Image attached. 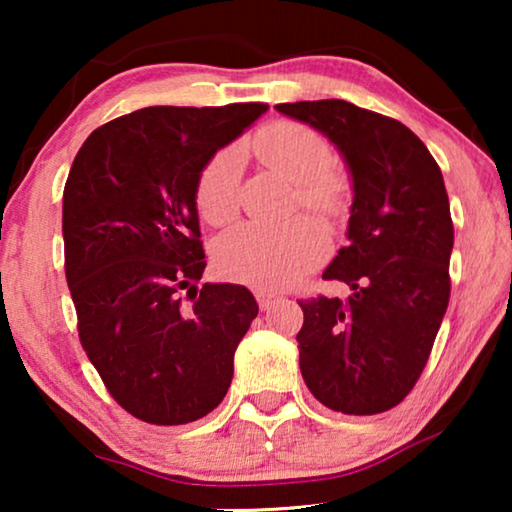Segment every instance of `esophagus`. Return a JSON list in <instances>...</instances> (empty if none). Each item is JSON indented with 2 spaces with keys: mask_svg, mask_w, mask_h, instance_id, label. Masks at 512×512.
<instances>
[{
  "mask_svg": "<svg viewBox=\"0 0 512 512\" xmlns=\"http://www.w3.org/2000/svg\"><path fill=\"white\" fill-rule=\"evenodd\" d=\"M256 300H258V305H261V310H270V307H275V303H279V298L275 291H265V289H261V291H256Z\"/></svg>",
  "mask_w": 512,
  "mask_h": 512,
  "instance_id": "esophagus-1",
  "label": "esophagus"
}]
</instances>
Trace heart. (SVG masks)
Returning a JSON list of instances; mask_svg holds the SVG:
<instances>
[{
    "instance_id": "1",
    "label": "heart",
    "mask_w": 512,
    "mask_h": 512,
    "mask_svg": "<svg viewBox=\"0 0 512 512\" xmlns=\"http://www.w3.org/2000/svg\"><path fill=\"white\" fill-rule=\"evenodd\" d=\"M256 153L272 170L296 184V200L314 212L335 216L347 205L345 174L331 167L333 151L317 130L296 121H279L256 137ZM242 149L216 151L200 170L195 202L209 223H223L240 205ZM331 237L319 221L298 216L289 223H237L214 244L221 275L261 289H284L324 261Z\"/></svg>"
}]
</instances>
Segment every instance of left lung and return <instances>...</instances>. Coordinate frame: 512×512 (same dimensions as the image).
Segmentation results:
<instances>
[{
	"mask_svg": "<svg viewBox=\"0 0 512 512\" xmlns=\"http://www.w3.org/2000/svg\"><path fill=\"white\" fill-rule=\"evenodd\" d=\"M277 111L331 139L354 188L349 244L324 270L352 293L300 300V373L326 408L377 415L415 387L450 303L454 226L443 174L410 128L352 102Z\"/></svg>",
	"mask_w": 512,
	"mask_h": 512,
	"instance_id": "left-lung-1",
	"label": "left lung"
}]
</instances>
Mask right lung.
Listing matches in <instances>:
<instances>
[{
  "mask_svg": "<svg viewBox=\"0 0 512 512\" xmlns=\"http://www.w3.org/2000/svg\"><path fill=\"white\" fill-rule=\"evenodd\" d=\"M265 111L263 102L132 111L97 128L69 170L62 237L81 345L114 401L142 422H195L233 380L258 305L240 284L195 286L207 265L195 186L207 160Z\"/></svg>",
  "mask_w": 512,
  "mask_h": 512,
  "instance_id": "add662e5",
  "label": "right lung"
}]
</instances>
